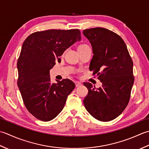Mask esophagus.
Here are the masks:
<instances>
[{
    "mask_svg": "<svg viewBox=\"0 0 149 149\" xmlns=\"http://www.w3.org/2000/svg\"><path fill=\"white\" fill-rule=\"evenodd\" d=\"M75 84H76V87H79V86H81V85H82V84H81V82H80V81H75Z\"/></svg>",
    "mask_w": 149,
    "mask_h": 149,
    "instance_id": "obj_1",
    "label": "esophagus"
}]
</instances>
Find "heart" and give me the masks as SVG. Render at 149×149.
Wrapping results in <instances>:
<instances>
[{
  "instance_id": "heart-1",
  "label": "heart",
  "mask_w": 149,
  "mask_h": 149,
  "mask_svg": "<svg viewBox=\"0 0 149 149\" xmlns=\"http://www.w3.org/2000/svg\"><path fill=\"white\" fill-rule=\"evenodd\" d=\"M88 45H87V44H81L80 46L78 47V48H81V47H86V46H87Z\"/></svg>"
}]
</instances>
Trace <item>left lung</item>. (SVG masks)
<instances>
[{"label": "left lung", "instance_id": "1", "mask_svg": "<svg viewBox=\"0 0 149 149\" xmlns=\"http://www.w3.org/2000/svg\"><path fill=\"white\" fill-rule=\"evenodd\" d=\"M93 47V57L89 70L102 83L96 89L84 82L88 94L84 100L86 110L101 121L113 120L128 105L134 84L133 62L125 42L107 29L95 28L84 30Z\"/></svg>", "mask_w": 149, "mask_h": 149}]
</instances>
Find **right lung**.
Masks as SVG:
<instances>
[{
  "label": "right lung",
  "instance_id": "obj_1",
  "mask_svg": "<svg viewBox=\"0 0 149 149\" xmlns=\"http://www.w3.org/2000/svg\"><path fill=\"white\" fill-rule=\"evenodd\" d=\"M78 29L36 31L24 40L17 61V85L26 109L36 119L48 121L62 111L75 87L69 79L51 83L49 70L60 56L81 40Z\"/></svg>",
  "mask_w": 149,
  "mask_h": 149
}]
</instances>
